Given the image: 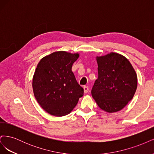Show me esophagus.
Instances as JSON below:
<instances>
[{
	"mask_svg": "<svg viewBox=\"0 0 154 154\" xmlns=\"http://www.w3.org/2000/svg\"><path fill=\"white\" fill-rule=\"evenodd\" d=\"M83 89H84V92L85 93H87L88 91V87L84 86V87H83Z\"/></svg>",
	"mask_w": 154,
	"mask_h": 154,
	"instance_id": "34e87169",
	"label": "esophagus"
}]
</instances>
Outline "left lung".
<instances>
[{"label": "left lung", "instance_id": "1", "mask_svg": "<svg viewBox=\"0 0 154 154\" xmlns=\"http://www.w3.org/2000/svg\"><path fill=\"white\" fill-rule=\"evenodd\" d=\"M98 78L91 91L100 108L109 113L123 109L137 89V74L124 56L110 53L97 57Z\"/></svg>", "mask_w": 154, "mask_h": 154}]
</instances>
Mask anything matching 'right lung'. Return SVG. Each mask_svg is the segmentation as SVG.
Masks as SVG:
<instances>
[{
    "mask_svg": "<svg viewBox=\"0 0 154 154\" xmlns=\"http://www.w3.org/2000/svg\"><path fill=\"white\" fill-rule=\"evenodd\" d=\"M78 53L57 51L40 60L32 78V89L40 106L51 115L69 114L83 95L72 72Z\"/></svg>",
    "mask_w": 154,
    "mask_h": 154,
    "instance_id": "right-lung-1",
    "label": "right lung"
}]
</instances>
